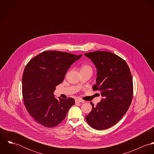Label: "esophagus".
Here are the masks:
<instances>
[{
    "mask_svg": "<svg viewBox=\"0 0 154 154\" xmlns=\"http://www.w3.org/2000/svg\"><path fill=\"white\" fill-rule=\"evenodd\" d=\"M85 102L84 100L81 99V98H76L75 100V103H84Z\"/></svg>",
    "mask_w": 154,
    "mask_h": 154,
    "instance_id": "34e87169",
    "label": "esophagus"
}]
</instances>
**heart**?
I'll list each match as a JSON object with an SVG mask.
<instances>
[{"label":"heart","mask_w":154,"mask_h":154,"mask_svg":"<svg viewBox=\"0 0 154 154\" xmlns=\"http://www.w3.org/2000/svg\"><path fill=\"white\" fill-rule=\"evenodd\" d=\"M92 70H93V69L92 66L89 64H84L82 65L81 67V71H89L92 72Z\"/></svg>","instance_id":"b5f03b06"}]
</instances>
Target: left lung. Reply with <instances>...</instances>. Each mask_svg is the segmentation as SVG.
Segmentation results:
<instances>
[{
  "mask_svg": "<svg viewBox=\"0 0 154 154\" xmlns=\"http://www.w3.org/2000/svg\"><path fill=\"white\" fill-rule=\"evenodd\" d=\"M97 69V84L93 90L99 91L103 98L94 107L85 119L97 130L115 125L124 116L132 103L133 85L132 74L125 60L105 51L85 53Z\"/></svg>",
  "mask_w": 154,
  "mask_h": 154,
  "instance_id": "1",
  "label": "left lung"
}]
</instances>
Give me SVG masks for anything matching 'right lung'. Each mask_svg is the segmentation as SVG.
Instances as JSON below:
<instances>
[{"mask_svg": "<svg viewBox=\"0 0 154 154\" xmlns=\"http://www.w3.org/2000/svg\"><path fill=\"white\" fill-rule=\"evenodd\" d=\"M82 55L60 51H44L31 59L25 66L22 79L23 104L29 114L44 127L53 128L66 117L75 100L54 97L71 65Z\"/></svg>", "mask_w": 154, "mask_h": 154, "instance_id": "obj_1", "label": "right lung"}]
</instances>
